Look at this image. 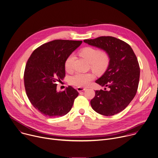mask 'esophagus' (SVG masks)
Returning <instances> with one entry per match:
<instances>
[{
	"instance_id": "obj_1",
	"label": "esophagus",
	"mask_w": 158,
	"mask_h": 158,
	"mask_svg": "<svg viewBox=\"0 0 158 158\" xmlns=\"http://www.w3.org/2000/svg\"><path fill=\"white\" fill-rule=\"evenodd\" d=\"M85 90H86V88H82V87H78L77 88V91L79 93H80V92H81L83 91H85Z\"/></svg>"
}]
</instances>
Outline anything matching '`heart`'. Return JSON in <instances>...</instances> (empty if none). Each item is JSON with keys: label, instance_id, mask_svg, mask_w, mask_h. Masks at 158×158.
<instances>
[{"label": "heart", "instance_id": "obj_1", "mask_svg": "<svg viewBox=\"0 0 158 158\" xmlns=\"http://www.w3.org/2000/svg\"><path fill=\"white\" fill-rule=\"evenodd\" d=\"M80 55L89 63L91 69L97 73H103L109 65L110 56L106 52H100L98 49L87 47L81 50ZM74 59L75 55L73 53L67 58L65 61V69L67 72L72 71ZM93 78L94 75L91 73H77L70 78L69 82L76 86L85 87L88 86Z\"/></svg>", "mask_w": 158, "mask_h": 158}]
</instances>
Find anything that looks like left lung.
Returning <instances> with one entry per match:
<instances>
[{"instance_id": "1", "label": "left lung", "mask_w": 158, "mask_h": 158, "mask_svg": "<svg viewBox=\"0 0 158 158\" xmlns=\"http://www.w3.org/2000/svg\"><path fill=\"white\" fill-rule=\"evenodd\" d=\"M83 42L104 50L110 56L106 70L95 81L109 89L96 90L91 106L100 114H116L127 108L136 94L140 75L138 59L130 45L113 37H100Z\"/></svg>"}]
</instances>
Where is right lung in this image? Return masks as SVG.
Here are the masks:
<instances>
[{
  "label": "right lung",
  "mask_w": 158,
  "mask_h": 158,
  "mask_svg": "<svg viewBox=\"0 0 158 158\" xmlns=\"http://www.w3.org/2000/svg\"><path fill=\"white\" fill-rule=\"evenodd\" d=\"M82 41L55 40L35 49L25 69L24 85L28 98L39 112L54 118L67 114L78 92L69 86L56 91L57 82L65 76V61Z\"/></svg>",
  "instance_id": "1"
}]
</instances>
